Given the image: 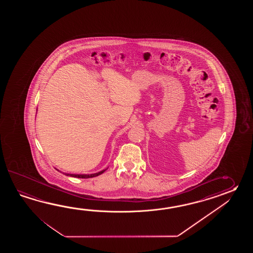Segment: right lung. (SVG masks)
Wrapping results in <instances>:
<instances>
[{
	"label": "right lung",
	"mask_w": 253,
	"mask_h": 253,
	"mask_svg": "<svg viewBox=\"0 0 253 253\" xmlns=\"http://www.w3.org/2000/svg\"><path fill=\"white\" fill-rule=\"evenodd\" d=\"M107 169H108V168H107ZM107 169H104V170L100 171V172L90 173V174H75V173H66V172H64V173L66 175H70V176H72V177L84 178V179H86V178L95 177V176H97V175H100V174L105 172ZM56 170H58V169H56ZM58 171H59V170H58Z\"/></svg>",
	"instance_id": "right-lung-1"
}]
</instances>
